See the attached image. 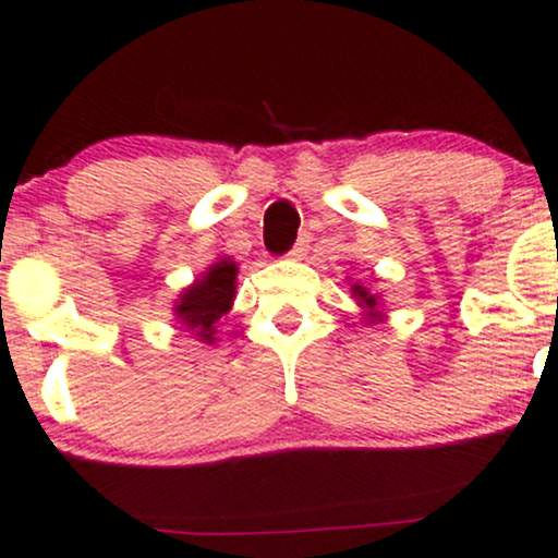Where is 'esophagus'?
<instances>
[{
	"label": "esophagus",
	"instance_id": "esophagus-1",
	"mask_svg": "<svg viewBox=\"0 0 558 558\" xmlns=\"http://www.w3.org/2000/svg\"><path fill=\"white\" fill-rule=\"evenodd\" d=\"M307 248H310L307 238H299V241L293 243V248L289 251V256H291V259H302V256L307 254Z\"/></svg>",
	"mask_w": 558,
	"mask_h": 558
}]
</instances>
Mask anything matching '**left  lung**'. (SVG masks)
Wrapping results in <instances>:
<instances>
[{"instance_id": "obj_1", "label": "left lung", "mask_w": 558, "mask_h": 558, "mask_svg": "<svg viewBox=\"0 0 558 558\" xmlns=\"http://www.w3.org/2000/svg\"><path fill=\"white\" fill-rule=\"evenodd\" d=\"M352 291H354V296H357V302L363 304V307H368L371 310V317L373 320H378V304H376V296H373V293H368V289H363V286H352Z\"/></svg>"}]
</instances>
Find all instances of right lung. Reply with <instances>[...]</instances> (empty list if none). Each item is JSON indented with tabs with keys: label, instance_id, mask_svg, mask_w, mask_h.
<instances>
[{
	"label": "right lung",
	"instance_id": "1",
	"mask_svg": "<svg viewBox=\"0 0 558 558\" xmlns=\"http://www.w3.org/2000/svg\"><path fill=\"white\" fill-rule=\"evenodd\" d=\"M235 262L222 259L217 262L209 272L201 280H195L190 289L182 293L180 304H177V317L190 328L198 330L201 339L206 344L214 341V323L222 315H228L232 307V296H235Z\"/></svg>",
	"mask_w": 558,
	"mask_h": 558
}]
</instances>
